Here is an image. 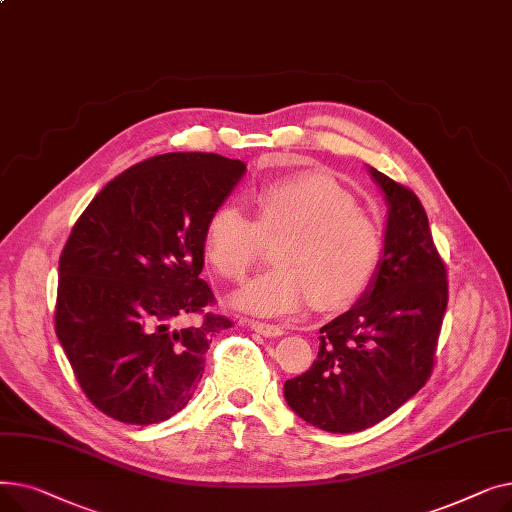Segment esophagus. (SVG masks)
I'll return each instance as SVG.
<instances>
[{
    "label": "esophagus",
    "instance_id": "1",
    "mask_svg": "<svg viewBox=\"0 0 512 512\" xmlns=\"http://www.w3.org/2000/svg\"><path fill=\"white\" fill-rule=\"evenodd\" d=\"M251 330L265 336V338H278V336L284 334L282 328L272 326V324H261V321H251Z\"/></svg>",
    "mask_w": 512,
    "mask_h": 512
}]
</instances>
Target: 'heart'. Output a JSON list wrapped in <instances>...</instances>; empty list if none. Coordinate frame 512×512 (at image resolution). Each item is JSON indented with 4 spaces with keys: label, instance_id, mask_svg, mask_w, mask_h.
Instances as JSON below:
<instances>
[{
    "label": "heart",
    "instance_id": "obj_1",
    "mask_svg": "<svg viewBox=\"0 0 512 512\" xmlns=\"http://www.w3.org/2000/svg\"><path fill=\"white\" fill-rule=\"evenodd\" d=\"M255 220L234 205L215 207L205 222L203 247L213 270L242 280L257 261L263 236L278 240V267L249 280L234 307L259 317H294L313 303L336 311L353 305L380 270L384 236L353 195L321 172L261 184L253 193Z\"/></svg>",
    "mask_w": 512,
    "mask_h": 512
}]
</instances>
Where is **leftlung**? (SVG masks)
Listing matches in <instances>:
<instances>
[{
  "label": "left lung",
  "mask_w": 512,
  "mask_h": 512,
  "mask_svg": "<svg viewBox=\"0 0 512 512\" xmlns=\"http://www.w3.org/2000/svg\"><path fill=\"white\" fill-rule=\"evenodd\" d=\"M388 201L380 270L365 297L319 330L313 365L284 384L288 407L332 434L384 421L434 371L448 272L409 186L369 168Z\"/></svg>",
  "instance_id": "8db88e82"
}]
</instances>
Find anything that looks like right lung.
Instances as JSON below:
<instances>
[{
	"instance_id": "1",
	"label": "right lung",
	"mask_w": 512,
	"mask_h": 512,
	"mask_svg": "<svg viewBox=\"0 0 512 512\" xmlns=\"http://www.w3.org/2000/svg\"><path fill=\"white\" fill-rule=\"evenodd\" d=\"M245 170L218 153L155 155L107 182L76 220L53 321L80 390L107 417L151 425L193 398L211 340L232 328L207 311L205 222ZM193 314L202 319L182 327Z\"/></svg>"
}]
</instances>
